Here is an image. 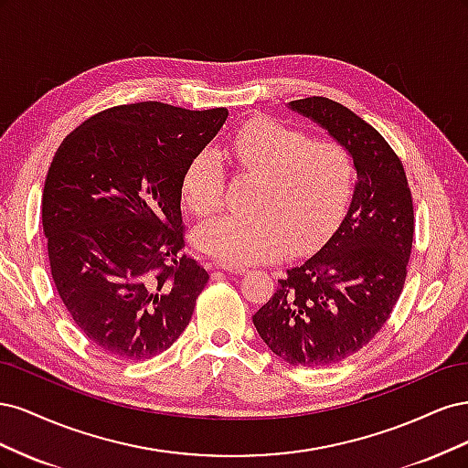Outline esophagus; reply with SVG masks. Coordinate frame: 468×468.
<instances>
[{"label": "esophagus", "mask_w": 468, "mask_h": 468, "mask_svg": "<svg viewBox=\"0 0 468 468\" xmlns=\"http://www.w3.org/2000/svg\"><path fill=\"white\" fill-rule=\"evenodd\" d=\"M217 269H222V271L229 273H246V267H234V265H226V263H212Z\"/></svg>", "instance_id": "1"}]
</instances>
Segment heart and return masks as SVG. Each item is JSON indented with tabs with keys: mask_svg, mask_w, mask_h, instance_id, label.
<instances>
[{
	"mask_svg": "<svg viewBox=\"0 0 468 468\" xmlns=\"http://www.w3.org/2000/svg\"><path fill=\"white\" fill-rule=\"evenodd\" d=\"M224 154L236 174L256 177L250 210L224 215L195 232L201 251L230 265L279 258L291 246L308 250L328 236L344 217L356 183L351 154L335 143H314L308 134L273 119L239 126ZM224 169L215 152L203 150L181 176V199L197 217H208L222 199Z\"/></svg>",
	"mask_w": 468,
	"mask_h": 468,
	"instance_id": "heart-1",
	"label": "heart"
}]
</instances>
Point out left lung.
I'll list each match as a JSON object with an SVG mask.
<instances>
[{
	"instance_id": "left-lung-1",
	"label": "left lung",
	"mask_w": 468,
	"mask_h": 468,
	"mask_svg": "<svg viewBox=\"0 0 468 468\" xmlns=\"http://www.w3.org/2000/svg\"><path fill=\"white\" fill-rule=\"evenodd\" d=\"M289 109L322 126L356 165L344 220L313 258L287 269L253 325L277 357L316 369L359 351L385 325L404 287L414 207L402 162L369 122L328 97Z\"/></svg>"
}]
</instances>
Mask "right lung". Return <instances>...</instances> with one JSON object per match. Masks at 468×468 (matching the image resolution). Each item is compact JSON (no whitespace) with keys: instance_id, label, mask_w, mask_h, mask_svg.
Segmentation results:
<instances>
[{"instance_id":"add662e5","label":"right lung","mask_w":468,"mask_h":468,"mask_svg":"<svg viewBox=\"0 0 468 468\" xmlns=\"http://www.w3.org/2000/svg\"><path fill=\"white\" fill-rule=\"evenodd\" d=\"M229 117L158 101L111 107L56 150L42 229L56 291L88 339L140 361L172 346L208 273L183 248L181 176Z\"/></svg>"}]
</instances>
